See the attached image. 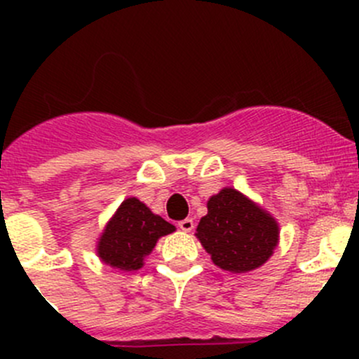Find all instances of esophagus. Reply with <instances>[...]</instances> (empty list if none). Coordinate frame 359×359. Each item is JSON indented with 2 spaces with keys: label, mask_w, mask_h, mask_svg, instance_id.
Wrapping results in <instances>:
<instances>
[{
  "label": "esophagus",
  "mask_w": 359,
  "mask_h": 359,
  "mask_svg": "<svg viewBox=\"0 0 359 359\" xmlns=\"http://www.w3.org/2000/svg\"><path fill=\"white\" fill-rule=\"evenodd\" d=\"M179 229L184 233H191L194 229V220L193 219H184L179 222Z\"/></svg>",
  "instance_id": "esophagus-1"
}]
</instances>
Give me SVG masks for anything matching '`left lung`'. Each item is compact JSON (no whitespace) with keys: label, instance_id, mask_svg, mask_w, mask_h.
Masks as SVG:
<instances>
[{"label":"left lung","instance_id":"1","mask_svg":"<svg viewBox=\"0 0 359 359\" xmlns=\"http://www.w3.org/2000/svg\"><path fill=\"white\" fill-rule=\"evenodd\" d=\"M196 238L217 267L241 274L259 269L280 243V224L266 208L234 187L206 201Z\"/></svg>","mask_w":359,"mask_h":359}]
</instances>
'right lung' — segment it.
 <instances>
[{"label": "right lung", "instance_id": "add662e5", "mask_svg": "<svg viewBox=\"0 0 359 359\" xmlns=\"http://www.w3.org/2000/svg\"><path fill=\"white\" fill-rule=\"evenodd\" d=\"M175 226L151 212L139 198H126L107 220L97 240L95 252L100 262L121 273L139 271L158 240L172 234Z\"/></svg>", "mask_w": 359, "mask_h": 359}]
</instances>
